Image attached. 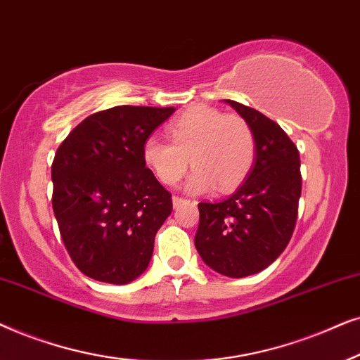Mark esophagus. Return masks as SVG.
Returning <instances> with one entry per match:
<instances>
[{"instance_id":"1","label":"esophagus","mask_w":360,"mask_h":360,"mask_svg":"<svg viewBox=\"0 0 360 360\" xmlns=\"http://www.w3.org/2000/svg\"><path fill=\"white\" fill-rule=\"evenodd\" d=\"M184 202H186V199L179 198V195H174V198H172V205H174V207H179V205Z\"/></svg>"}]
</instances>
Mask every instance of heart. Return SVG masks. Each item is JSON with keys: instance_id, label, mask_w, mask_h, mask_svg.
Returning a JSON list of instances; mask_svg holds the SVG:
<instances>
[{"instance_id": "b5f03b06", "label": "heart", "mask_w": 360, "mask_h": 360, "mask_svg": "<svg viewBox=\"0 0 360 360\" xmlns=\"http://www.w3.org/2000/svg\"><path fill=\"white\" fill-rule=\"evenodd\" d=\"M167 140L158 136L143 143V161L166 186H176L188 172L194 174L188 191L194 194L215 189L229 193L250 174L257 156L252 124L240 115L212 107H194L167 124Z\"/></svg>"}]
</instances>
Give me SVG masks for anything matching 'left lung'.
I'll use <instances>...</instances> for the list:
<instances>
[{
  "mask_svg": "<svg viewBox=\"0 0 360 360\" xmlns=\"http://www.w3.org/2000/svg\"><path fill=\"white\" fill-rule=\"evenodd\" d=\"M225 102L255 131V165L236 194L199 204L194 243L214 271L243 278L271 265L293 236L301 195L300 153L276 122L233 100Z\"/></svg>",
  "mask_w": 360,
  "mask_h": 360,
  "instance_id": "left-lung-1",
  "label": "left lung"
}]
</instances>
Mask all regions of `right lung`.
Here are the masks:
<instances>
[{
    "label": "right lung",
    "mask_w": 360,
    "mask_h": 360,
    "mask_svg": "<svg viewBox=\"0 0 360 360\" xmlns=\"http://www.w3.org/2000/svg\"><path fill=\"white\" fill-rule=\"evenodd\" d=\"M174 110H102L57 148L52 209L62 242L84 275L127 285L148 268L172 199L143 161V143Z\"/></svg>",
    "instance_id": "1"
}]
</instances>
